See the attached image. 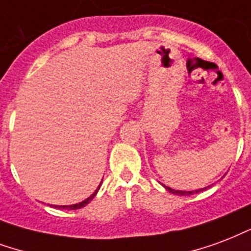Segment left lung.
Wrapping results in <instances>:
<instances>
[{
  "instance_id": "8db88e82",
  "label": "left lung",
  "mask_w": 251,
  "mask_h": 251,
  "mask_svg": "<svg viewBox=\"0 0 251 251\" xmlns=\"http://www.w3.org/2000/svg\"><path fill=\"white\" fill-rule=\"evenodd\" d=\"M166 187V190L170 193H173V194H178V196H190V194H194V193H198L201 192V190H203V189H201V190H196V192H181V190H173V189H170V187L165 186Z\"/></svg>"
}]
</instances>
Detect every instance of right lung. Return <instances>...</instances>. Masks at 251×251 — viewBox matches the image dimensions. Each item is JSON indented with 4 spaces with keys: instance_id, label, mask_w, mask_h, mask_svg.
Instances as JSON below:
<instances>
[{
    "instance_id": "right-lung-1",
    "label": "right lung",
    "mask_w": 251,
    "mask_h": 251,
    "mask_svg": "<svg viewBox=\"0 0 251 251\" xmlns=\"http://www.w3.org/2000/svg\"><path fill=\"white\" fill-rule=\"evenodd\" d=\"M98 189H100V186H98ZM97 194V190H96V193L94 194H92V196L89 197L88 200H85V201H82L81 203H75V205H70V206H58V207H61V209H68V210H75V209H81V207H83V206H86L89 203V202L92 201L93 198H94V196Z\"/></svg>"
}]
</instances>
